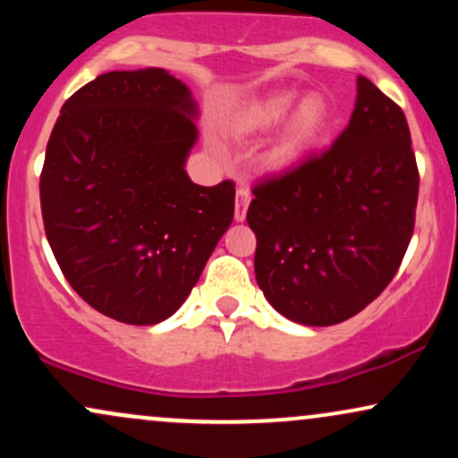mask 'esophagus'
<instances>
[{"mask_svg":"<svg viewBox=\"0 0 458 458\" xmlns=\"http://www.w3.org/2000/svg\"><path fill=\"white\" fill-rule=\"evenodd\" d=\"M250 189L247 187H236V199H234V219L236 222H243L245 219V213H247V207H250Z\"/></svg>","mask_w":458,"mask_h":458,"instance_id":"obj_1","label":"esophagus"}]
</instances>
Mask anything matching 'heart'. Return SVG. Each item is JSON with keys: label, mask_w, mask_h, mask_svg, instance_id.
<instances>
[{"label": "heart", "mask_w": 458, "mask_h": 458, "mask_svg": "<svg viewBox=\"0 0 458 458\" xmlns=\"http://www.w3.org/2000/svg\"><path fill=\"white\" fill-rule=\"evenodd\" d=\"M295 92H271L241 105L224 123V131L234 138L269 131L282 123L276 138L262 155V165L269 172H286L306 161L329 138L334 114L329 103L318 94L301 98Z\"/></svg>", "instance_id": "b5f03b06"}]
</instances>
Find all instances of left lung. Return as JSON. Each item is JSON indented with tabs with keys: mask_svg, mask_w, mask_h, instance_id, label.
<instances>
[{
	"mask_svg": "<svg viewBox=\"0 0 458 458\" xmlns=\"http://www.w3.org/2000/svg\"><path fill=\"white\" fill-rule=\"evenodd\" d=\"M418 187L403 109L360 75L355 109L338 140L251 189L247 224L267 301L310 327L361 312L401 267Z\"/></svg>",
	"mask_w": 458,
	"mask_h": 458,
	"instance_id": "8db88e82",
	"label": "left lung"
}]
</instances>
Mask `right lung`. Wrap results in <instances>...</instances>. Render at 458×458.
Here are the masks:
<instances>
[{
    "mask_svg": "<svg viewBox=\"0 0 458 458\" xmlns=\"http://www.w3.org/2000/svg\"><path fill=\"white\" fill-rule=\"evenodd\" d=\"M191 90L163 68L98 75L62 105L40 174L47 241L105 317L157 325L185 303L234 217V182H191Z\"/></svg>",
    "mask_w": 458,
    "mask_h": 458,
    "instance_id": "add662e5",
    "label": "right lung"
}]
</instances>
